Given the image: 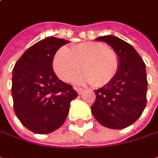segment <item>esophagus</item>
I'll return each mask as SVG.
<instances>
[{"instance_id": "1", "label": "esophagus", "mask_w": 158, "mask_h": 158, "mask_svg": "<svg viewBox=\"0 0 158 158\" xmlns=\"http://www.w3.org/2000/svg\"><path fill=\"white\" fill-rule=\"evenodd\" d=\"M75 89H76V91L78 92V94H79V95L84 92V89H81V88H75Z\"/></svg>"}]
</instances>
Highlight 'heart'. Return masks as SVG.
<instances>
[{
    "label": "heart",
    "instance_id": "b5f03b06",
    "mask_svg": "<svg viewBox=\"0 0 158 158\" xmlns=\"http://www.w3.org/2000/svg\"><path fill=\"white\" fill-rule=\"evenodd\" d=\"M53 69L57 77L71 82L82 70L85 72L76 79L79 84L91 83L100 88L111 81L119 69L117 53L106 45L85 42L71 48H60L53 59Z\"/></svg>",
    "mask_w": 158,
    "mask_h": 158
}]
</instances>
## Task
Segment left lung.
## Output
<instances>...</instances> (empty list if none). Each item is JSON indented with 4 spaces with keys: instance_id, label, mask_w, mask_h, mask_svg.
I'll use <instances>...</instances> for the list:
<instances>
[{
    "instance_id": "left-lung-1",
    "label": "left lung",
    "mask_w": 158,
    "mask_h": 158,
    "mask_svg": "<svg viewBox=\"0 0 158 158\" xmlns=\"http://www.w3.org/2000/svg\"><path fill=\"white\" fill-rule=\"evenodd\" d=\"M96 40L107 43L117 53L119 69L110 82L95 90L96 100L91 111L102 125L123 129L133 124L145 108V64L130 44L114 35L98 37Z\"/></svg>"
}]
</instances>
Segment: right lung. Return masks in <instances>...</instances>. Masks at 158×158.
<instances>
[{
    "mask_svg": "<svg viewBox=\"0 0 158 158\" xmlns=\"http://www.w3.org/2000/svg\"><path fill=\"white\" fill-rule=\"evenodd\" d=\"M68 40L49 36L29 48L13 69L12 95L17 118L35 134H49L64 123L77 91L53 70L56 52Z\"/></svg>",
    "mask_w": 158,
    "mask_h": 158,
    "instance_id": "obj_1",
    "label": "right lung"
}]
</instances>
